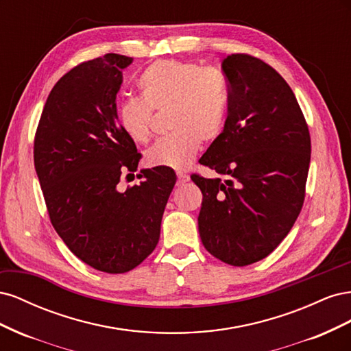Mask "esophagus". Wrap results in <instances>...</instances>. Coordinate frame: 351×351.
Segmentation results:
<instances>
[{
    "label": "esophagus",
    "mask_w": 351,
    "mask_h": 351,
    "mask_svg": "<svg viewBox=\"0 0 351 351\" xmlns=\"http://www.w3.org/2000/svg\"><path fill=\"white\" fill-rule=\"evenodd\" d=\"M190 180L189 174L183 173V171H177V186H183L184 183H187Z\"/></svg>",
    "instance_id": "34e87169"
}]
</instances>
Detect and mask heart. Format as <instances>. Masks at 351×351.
I'll use <instances>...</instances> for the list:
<instances>
[{"label": "heart", "instance_id": "1", "mask_svg": "<svg viewBox=\"0 0 351 351\" xmlns=\"http://www.w3.org/2000/svg\"><path fill=\"white\" fill-rule=\"evenodd\" d=\"M141 98H129L117 108L120 129L136 143L152 137L154 111L168 108L173 132L146 152V164L187 168L202 142H215L224 133L231 104L230 83L217 67L195 61L158 60L137 79Z\"/></svg>", "mask_w": 351, "mask_h": 351}]
</instances>
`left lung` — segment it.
Listing matches in <instances>:
<instances>
[{
    "instance_id": "1",
    "label": "left lung",
    "mask_w": 351,
    "mask_h": 351,
    "mask_svg": "<svg viewBox=\"0 0 351 351\" xmlns=\"http://www.w3.org/2000/svg\"><path fill=\"white\" fill-rule=\"evenodd\" d=\"M231 104L224 133L199 159L222 176L192 174L200 189L199 234L232 267L267 258L299 217L311 164V134L291 88L249 54L222 61Z\"/></svg>"
}]
</instances>
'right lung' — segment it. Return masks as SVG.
<instances>
[{
    "label": "right lung",
    "instance_id": "obj_1",
    "mask_svg": "<svg viewBox=\"0 0 351 351\" xmlns=\"http://www.w3.org/2000/svg\"><path fill=\"white\" fill-rule=\"evenodd\" d=\"M120 54L83 61L52 88L35 133L34 161L52 227L93 269L129 272L156 247L176 184L171 168L142 169L141 184L120 190L142 155L117 121ZM125 176V177H127Z\"/></svg>",
    "mask_w": 351,
    "mask_h": 351
}]
</instances>
